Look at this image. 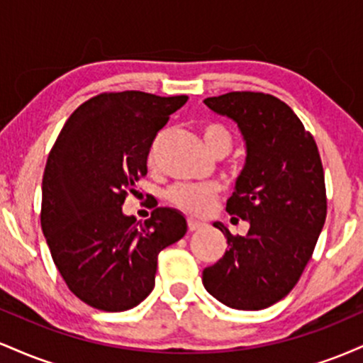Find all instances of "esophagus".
Segmentation results:
<instances>
[{
  "label": "esophagus",
  "instance_id": "esophagus-1",
  "mask_svg": "<svg viewBox=\"0 0 363 363\" xmlns=\"http://www.w3.org/2000/svg\"><path fill=\"white\" fill-rule=\"evenodd\" d=\"M187 228H189V232L199 230V228H203V223L196 222V220H193V218H189V220H187Z\"/></svg>",
  "mask_w": 363,
  "mask_h": 363
}]
</instances>
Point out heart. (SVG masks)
Masks as SVG:
<instances>
[{
    "instance_id": "obj_1",
    "label": "heart",
    "mask_w": 363,
    "mask_h": 363,
    "mask_svg": "<svg viewBox=\"0 0 363 363\" xmlns=\"http://www.w3.org/2000/svg\"><path fill=\"white\" fill-rule=\"evenodd\" d=\"M203 140L211 153L230 152L232 135L223 124H206L203 128ZM218 187L211 184H176L167 191L169 203L191 215H205L213 206Z\"/></svg>"
}]
</instances>
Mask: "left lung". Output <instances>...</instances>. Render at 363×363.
I'll return each instance as SVG.
<instances>
[{"label":"left lung","mask_w":363,"mask_h":363,"mask_svg":"<svg viewBox=\"0 0 363 363\" xmlns=\"http://www.w3.org/2000/svg\"><path fill=\"white\" fill-rule=\"evenodd\" d=\"M205 104L234 121L242 135L245 164L227 211L245 220L249 230L232 235L222 222L213 223L228 249L203 269V285L227 307L261 311L297 285L324 227L326 187L318 145L273 95L230 91Z\"/></svg>","instance_id":"obj_1"}]
</instances>
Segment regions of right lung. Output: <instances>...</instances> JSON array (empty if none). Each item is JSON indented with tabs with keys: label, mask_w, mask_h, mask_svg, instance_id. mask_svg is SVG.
I'll use <instances>...</instances> for the list:
<instances>
[{
	"label": "right lung",
	"mask_w": 363,
	"mask_h": 363,
	"mask_svg": "<svg viewBox=\"0 0 363 363\" xmlns=\"http://www.w3.org/2000/svg\"><path fill=\"white\" fill-rule=\"evenodd\" d=\"M186 95L101 94L69 116L48 157L40 225L68 289L95 309L123 312L155 286L157 257L187 232L184 215L155 208L145 223L123 213L147 176L148 153Z\"/></svg>",
	"instance_id": "right-lung-1"
}]
</instances>
